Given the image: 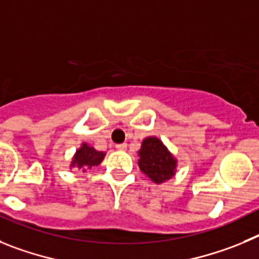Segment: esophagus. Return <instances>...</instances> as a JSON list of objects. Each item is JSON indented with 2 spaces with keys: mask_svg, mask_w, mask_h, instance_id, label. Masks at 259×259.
<instances>
[{
  "mask_svg": "<svg viewBox=\"0 0 259 259\" xmlns=\"http://www.w3.org/2000/svg\"><path fill=\"white\" fill-rule=\"evenodd\" d=\"M116 148H117V150H120V151H124V150H126V148H127V144L126 143L116 144Z\"/></svg>",
  "mask_w": 259,
  "mask_h": 259,
  "instance_id": "esophagus-1",
  "label": "esophagus"
}]
</instances>
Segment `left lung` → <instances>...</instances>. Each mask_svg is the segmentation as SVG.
Segmentation results:
<instances>
[{
    "label": "left lung",
    "mask_w": 259,
    "mask_h": 259,
    "mask_svg": "<svg viewBox=\"0 0 259 259\" xmlns=\"http://www.w3.org/2000/svg\"><path fill=\"white\" fill-rule=\"evenodd\" d=\"M138 153L141 170L157 185L164 183L176 174L177 160L156 137L144 139Z\"/></svg>",
    "instance_id": "8db88e82"
}]
</instances>
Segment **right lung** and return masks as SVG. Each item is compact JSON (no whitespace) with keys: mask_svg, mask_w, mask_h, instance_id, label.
Wrapping results in <instances>:
<instances>
[{"mask_svg":"<svg viewBox=\"0 0 259 259\" xmlns=\"http://www.w3.org/2000/svg\"><path fill=\"white\" fill-rule=\"evenodd\" d=\"M106 153L102 152V151L94 150L93 147L88 146V143H83L80 150L76 151L74 153V157L72 160V167H78V169H82V171H85L86 167L97 166V165L101 164L103 161Z\"/></svg>","mask_w":259,"mask_h":259,"instance_id":"add662e5","label":"right lung"}]
</instances>
